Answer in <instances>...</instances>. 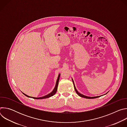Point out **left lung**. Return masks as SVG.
Here are the masks:
<instances>
[{
	"mask_svg": "<svg viewBox=\"0 0 127 127\" xmlns=\"http://www.w3.org/2000/svg\"><path fill=\"white\" fill-rule=\"evenodd\" d=\"M72 81H73V80H72ZM73 82L74 87V89H75V92H76V93H77V94L78 95H79L80 96H81V97H82L85 98H89V99L95 98H97V97H100V96H95V97H89V96H87L84 95H82V94H80V93H79L78 92V91L77 90V89H76V87H75V85H74V82H73Z\"/></svg>",
	"mask_w": 127,
	"mask_h": 127,
	"instance_id": "left-lung-1",
	"label": "left lung"
}]
</instances>
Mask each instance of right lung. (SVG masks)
Wrapping results in <instances>:
<instances>
[{
	"instance_id": "right-lung-1",
	"label": "right lung",
	"mask_w": 127,
	"mask_h": 127,
	"mask_svg": "<svg viewBox=\"0 0 127 127\" xmlns=\"http://www.w3.org/2000/svg\"><path fill=\"white\" fill-rule=\"evenodd\" d=\"M59 78H60V74L58 76V79L57 80V82H56V86L55 87V88H54V90L52 91V92H51L50 94L44 96H43V97H30L24 94V95H25L27 97H31V98H34V99H43V98H48V97H50L53 95H55L56 94V93L57 92V87H58V82H59Z\"/></svg>"
}]
</instances>
